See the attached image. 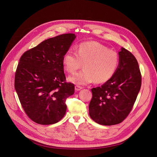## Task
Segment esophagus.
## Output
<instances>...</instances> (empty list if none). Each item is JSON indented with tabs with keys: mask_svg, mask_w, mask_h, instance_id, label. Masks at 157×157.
Wrapping results in <instances>:
<instances>
[{
	"mask_svg": "<svg viewBox=\"0 0 157 157\" xmlns=\"http://www.w3.org/2000/svg\"><path fill=\"white\" fill-rule=\"evenodd\" d=\"M83 88H82L81 86H78V85H76V86H75V90L76 91H80V90Z\"/></svg>",
	"mask_w": 157,
	"mask_h": 157,
	"instance_id": "1",
	"label": "esophagus"
}]
</instances>
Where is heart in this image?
Masks as SVG:
<instances>
[{"instance_id":"heart-1","label":"heart","mask_w":157,"mask_h":157,"mask_svg":"<svg viewBox=\"0 0 157 157\" xmlns=\"http://www.w3.org/2000/svg\"><path fill=\"white\" fill-rule=\"evenodd\" d=\"M120 63L118 54L96 41L79 44L77 52L69 49L62 59L64 70L74 73L83 63V70L68 78L71 83L86 85L95 81L104 83L110 80L117 72Z\"/></svg>"}]
</instances>
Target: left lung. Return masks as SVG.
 Returning <instances> with one entry per match:
<instances>
[{
    "mask_svg": "<svg viewBox=\"0 0 157 157\" xmlns=\"http://www.w3.org/2000/svg\"><path fill=\"white\" fill-rule=\"evenodd\" d=\"M120 63L113 78L92 89L89 114L96 123L113 125L125 119L132 109L141 86V75L135 56L124 48L118 52Z\"/></svg>",
    "mask_w": 157,
    "mask_h": 157,
    "instance_id": "8db88e82",
    "label": "left lung"
}]
</instances>
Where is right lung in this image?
<instances>
[{
	"label": "right lung",
	"instance_id": "right-lung-1",
	"mask_svg": "<svg viewBox=\"0 0 157 157\" xmlns=\"http://www.w3.org/2000/svg\"><path fill=\"white\" fill-rule=\"evenodd\" d=\"M76 37L66 34L48 39L20 58L14 88L25 112L39 124H54L66 113L65 100L74 85L65 82L62 59Z\"/></svg>",
	"mask_w": 157,
	"mask_h": 157
}]
</instances>
